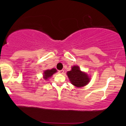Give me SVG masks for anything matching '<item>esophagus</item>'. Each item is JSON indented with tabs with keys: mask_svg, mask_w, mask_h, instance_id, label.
<instances>
[{
	"mask_svg": "<svg viewBox=\"0 0 126 126\" xmlns=\"http://www.w3.org/2000/svg\"><path fill=\"white\" fill-rule=\"evenodd\" d=\"M58 73H59L60 74H63V73H64V70H58Z\"/></svg>",
	"mask_w": 126,
	"mask_h": 126,
	"instance_id": "1",
	"label": "esophagus"
}]
</instances>
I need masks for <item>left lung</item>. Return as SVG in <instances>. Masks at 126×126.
Masks as SVG:
<instances>
[{
  "label": "left lung",
  "instance_id": "8db88e82",
  "mask_svg": "<svg viewBox=\"0 0 126 126\" xmlns=\"http://www.w3.org/2000/svg\"><path fill=\"white\" fill-rule=\"evenodd\" d=\"M67 75L70 82L76 87H82L90 81V78L85 72L81 71L79 66L72 67V70L67 72Z\"/></svg>",
  "mask_w": 126,
  "mask_h": 126
}]
</instances>
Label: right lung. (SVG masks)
<instances>
[{
    "label": "right lung",
    "mask_w": 126,
    "mask_h": 126,
    "mask_svg": "<svg viewBox=\"0 0 126 126\" xmlns=\"http://www.w3.org/2000/svg\"><path fill=\"white\" fill-rule=\"evenodd\" d=\"M57 72V70L55 68H52L51 69H47L45 70L44 72V79L45 80H47L50 77L52 76L53 75Z\"/></svg>",
    "instance_id": "add662e5"
}]
</instances>
